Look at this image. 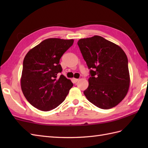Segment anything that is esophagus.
I'll use <instances>...</instances> for the list:
<instances>
[{"instance_id": "obj_1", "label": "esophagus", "mask_w": 148, "mask_h": 148, "mask_svg": "<svg viewBox=\"0 0 148 148\" xmlns=\"http://www.w3.org/2000/svg\"><path fill=\"white\" fill-rule=\"evenodd\" d=\"M73 79L74 83H77V81H78V80H79L78 79H76V78H73V79Z\"/></svg>"}]
</instances>
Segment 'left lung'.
<instances>
[{
	"label": "left lung",
	"instance_id": "8db88e82",
	"mask_svg": "<svg viewBox=\"0 0 148 148\" xmlns=\"http://www.w3.org/2000/svg\"><path fill=\"white\" fill-rule=\"evenodd\" d=\"M77 45L91 69L84 95L100 109L114 108L122 101L129 89L126 54L119 46L99 36L81 39Z\"/></svg>",
	"mask_w": 148,
	"mask_h": 148
}]
</instances>
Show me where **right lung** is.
Listing matches in <instances>:
<instances>
[{"label":"right lung","mask_w":148,"mask_h":148,"mask_svg":"<svg viewBox=\"0 0 148 148\" xmlns=\"http://www.w3.org/2000/svg\"><path fill=\"white\" fill-rule=\"evenodd\" d=\"M73 42V39H47L25 56L21 88L34 108L49 111L64 101L73 83L64 75L60 76L62 68L59 62Z\"/></svg>","instance_id":"add662e5"}]
</instances>
